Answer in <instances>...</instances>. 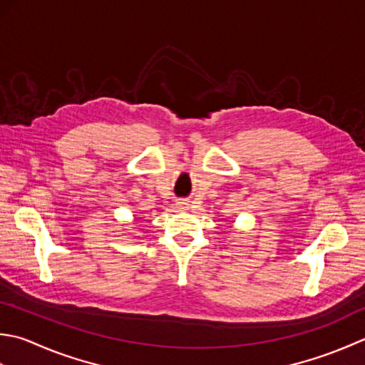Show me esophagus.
Segmentation results:
<instances>
[{
    "label": "esophagus",
    "mask_w": 365,
    "mask_h": 365,
    "mask_svg": "<svg viewBox=\"0 0 365 365\" xmlns=\"http://www.w3.org/2000/svg\"><path fill=\"white\" fill-rule=\"evenodd\" d=\"M176 205H178V207H180V210H187V207H189V203L185 202V200H180V202H178Z\"/></svg>",
    "instance_id": "obj_1"
}]
</instances>
